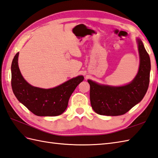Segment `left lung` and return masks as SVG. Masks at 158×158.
<instances>
[{"mask_svg": "<svg viewBox=\"0 0 158 158\" xmlns=\"http://www.w3.org/2000/svg\"><path fill=\"white\" fill-rule=\"evenodd\" d=\"M137 43L140 65L137 74L131 83L111 86L88 80L90 104L97 114L111 116L123 115L144 97L149 87L151 62L149 54L139 38Z\"/></svg>", "mask_w": 158, "mask_h": 158, "instance_id": "left-lung-1", "label": "left lung"}]
</instances>
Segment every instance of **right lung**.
Instances as JSON below:
<instances>
[{
    "instance_id": "1",
    "label": "right lung",
    "mask_w": 158,
    "mask_h": 158,
    "mask_svg": "<svg viewBox=\"0 0 158 158\" xmlns=\"http://www.w3.org/2000/svg\"><path fill=\"white\" fill-rule=\"evenodd\" d=\"M18 56L17 52L11 64V86L17 100L38 116H57L64 113L70 96L84 77L78 76L52 89L38 88L23 78L18 66Z\"/></svg>"
}]
</instances>
